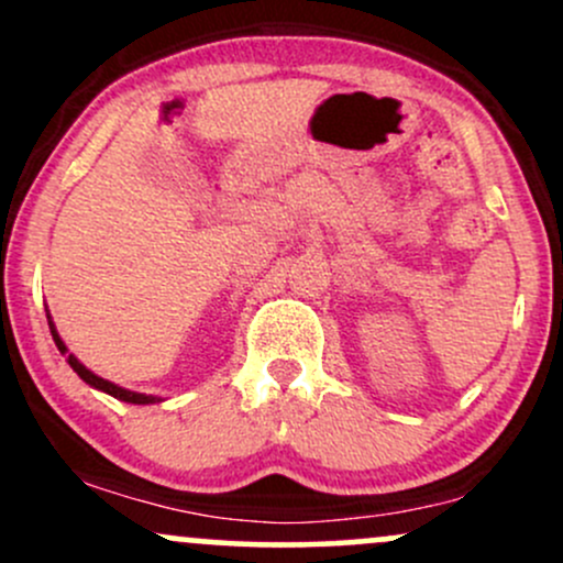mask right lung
<instances>
[{
	"instance_id": "1",
	"label": "right lung",
	"mask_w": 563,
	"mask_h": 563,
	"mask_svg": "<svg viewBox=\"0 0 563 563\" xmlns=\"http://www.w3.org/2000/svg\"><path fill=\"white\" fill-rule=\"evenodd\" d=\"M47 327H51L53 342H56V347H58V351H62V356H67V364L73 366L75 372H78V377H80L82 383H88V386H91V388L102 390V394L115 396V399L129 401V405H156V401H162V396L140 394V390H129V388H123V386H115V383L104 380V377L93 375V372L88 369V366L82 364V361H80L78 356H75V353H69V347H67V345H64V340H62V334H58V331H56V323H53L51 312H47Z\"/></svg>"
}]
</instances>
